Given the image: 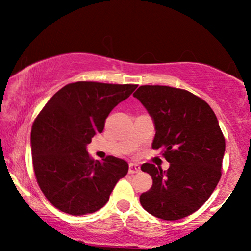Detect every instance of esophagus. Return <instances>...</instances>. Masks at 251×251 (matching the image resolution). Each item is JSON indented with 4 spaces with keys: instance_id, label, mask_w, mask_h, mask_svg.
<instances>
[{
    "instance_id": "1",
    "label": "esophagus",
    "mask_w": 251,
    "mask_h": 251,
    "mask_svg": "<svg viewBox=\"0 0 251 251\" xmlns=\"http://www.w3.org/2000/svg\"><path fill=\"white\" fill-rule=\"evenodd\" d=\"M139 171H140L139 164L133 163V162L129 163V174H137L139 173Z\"/></svg>"
}]
</instances>
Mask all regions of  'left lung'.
Here are the masks:
<instances>
[{
  "mask_svg": "<svg viewBox=\"0 0 251 251\" xmlns=\"http://www.w3.org/2000/svg\"><path fill=\"white\" fill-rule=\"evenodd\" d=\"M152 116L155 137L170 163L168 170L144 163L153 185L140 195L143 208L164 221L193 214L208 200L222 176L225 138L210 106L192 92L167 85H142L133 94Z\"/></svg>",
  "mask_w": 251,
  "mask_h": 251,
  "instance_id": "obj_1",
  "label": "left lung"
}]
</instances>
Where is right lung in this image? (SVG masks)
Here are the masks:
<instances>
[{
  "label": "right lung",
  "instance_id": "add662e5",
  "mask_svg": "<svg viewBox=\"0 0 251 251\" xmlns=\"http://www.w3.org/2000/svg\"><path fill=\"white\" fill-rule=\"evenodd\" d=\"M137 84L80 81L56 92L33 123L32 159L37 184L60 211L82 216L107 203L116 183L128 174L125 160H92L87 145L102 132L106 118Z\"/></svg>",
  "mask_w": 251,
  "mask_h": 251
}]
</instances>
